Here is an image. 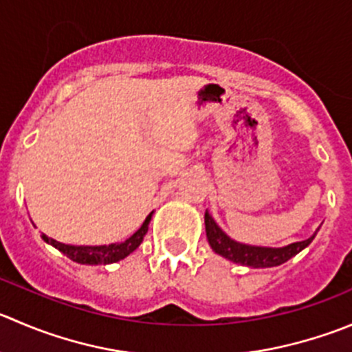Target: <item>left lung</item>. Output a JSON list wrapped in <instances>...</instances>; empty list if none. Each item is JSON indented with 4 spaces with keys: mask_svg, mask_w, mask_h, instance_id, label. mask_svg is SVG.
Returning <instances> with one entry per match:
<instances>
[{
    "mask_svg": "<svg viewBox=\"0 0 352 352\" xmlns=\"http://www.w3.org/2000/svg\"><path fill=\"white\" fill-rule=\"evenodd\" d=\"M204 225H206V237L210 242L211 249L217 254L230 259V261L245 265L251 268H270L278 267L282 263L289 261L292 256L301 252L302 249L308 248L311 241L315 239L316 232L309 239L301 242H292V244L284 245V248H261V245H249L241 244L228 237L223 230L217 225V221L211 218V214L204 213Z\"/></svg>",
    "mask_w": 352,
    "mask_h": 352,
    "instance_id": "8db88e82",
    "label": "left lung"
}]
</instances>
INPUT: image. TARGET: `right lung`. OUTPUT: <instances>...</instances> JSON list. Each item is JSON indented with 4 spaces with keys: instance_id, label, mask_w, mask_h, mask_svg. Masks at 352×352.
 <instances>
[{
    "instance_id": "obj_1",
    "label": "right lung",
    "mask_w": 352,
    "mask_h": 352,
    "mask_svg": "<svg viewBox=\"0 0 352 352\" xmlns=\"http://www.w3.org/2000/svg\"><path fill=\"white\" fill-rule=\"evenodd\" d=\"M153 211L146 217L144 223L141 225L135 234H132L131 237L125 239L124 242H115V244L108 245H70L63 244V242H58L54 239L47 237L43 234V241L51 244L53 248H56L58 251L63 252L67 258H70L72 261L80 263V265H110V263H117L120 259L127 258L132 251L141 245L142 239H144L146 232H148V225L151 221Z\"/></svg>"
}]
</instances>
